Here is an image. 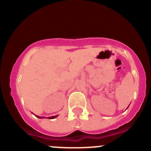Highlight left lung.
I'll return each mask as SVG.
<instances>
[{"label":"left lung","mask_w":151,"mask_h":151,"mask_svg":"<svg viewBox=\"0 0 151 151\" xmlns=\"http://www.w3.org/2000/svg\"><path fill=\"white\" fill-rule=\"evenodd\" d=\"M128 107H129V106H128Z\"/></svg>","instance_id":"8db88e82"}]
</instances>
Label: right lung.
<instances>
[{
    "mask_svg": "<svg viewBox=\"0 0 151 151\" xmlns=\"http://www.w3.org/2000/svg\"><path fill=\"white\" fill-rule=\"evenodd\" d=\"M34 115V114H33ZM58 116V115H55V116H52V117H48V118H45V117H41V116H38V115H36V117H37L38 118H49V119H54V118H57V117Z\"/></svg>",
    "mask_w": 151,
    "mask_h": 151,
    "instance_id": "add662e5",
    "label": "right lung"
}]
</instances>
